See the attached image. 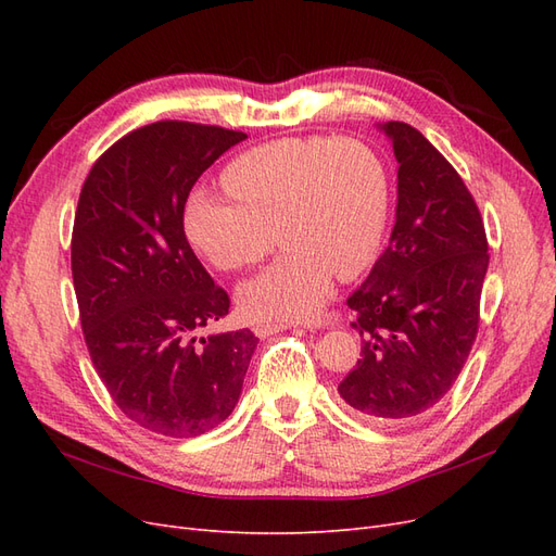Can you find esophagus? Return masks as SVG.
Segmentation results:
<instances>
[{
	"mask_svg": "<svg viewBox=\"0 0 556 556\" xmlns=\"http://www.w3.org/2000/svg\"><path fill=\"white\" fill-rule=\"evenodd\" d=\"M282 329H288V325H278V323H257V325H252V331H255L260 339H266V336H274V333H278Z\"/></svg>",
	"mask_w": 556,
	"mask_h": 556,
	"instance_id": "esophagus-1",
	"label": "esophagus"
}]
</instances>
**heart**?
Returning a JSON list of instances; mask_svg holds the SVG:
<instances>
[{
    "mask_svg": "<svg viewBox=\"0 0 556 556\" xmlns=\"http://www.w3.org/2000/svg\"><path fill=\"white\" fill-rule=\"evenodd\" d=\"M229 194L199 190L185 231L220 271H241L288 250L239 288L250 319H315L333 274L357 278L376 260L392 185L376 150L359 139H280L252 148L225 172Z\"/></svg>",
    "mask_w": 556,
    "mask_h": 556,
    "instance_id": "b5f03b06",
    "label": "heart"
}]
</instances>
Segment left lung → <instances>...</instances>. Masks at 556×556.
Here are the masks:
<instances>
[{"instance_id":"8db88e82","label":"left lung","mask_w":556,"mask_h":556,"mask_svg":"<svg viewBox=\"0 0 556 556\" xmlns=\"http://www.w3.org/2000/svg\"><path fill=\"white\" fill-rule=\"evenodd\" d=\"M399 162L390 245L348 299L362 359L339 384L348 406L378 425L427 415L462 374L480 323L490 255L462 176L406 123L378 125Z\"/></svg>"}]
</instances>
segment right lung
<instances>
[{
  "mask_svg": "<svg viewBox=\"0 0 556 556\" xmlns=\"http://www.w3.org/2000/svg\"><path fill=\"white\" fill-rule=\"evenodd\" d=\"M248 134L162 121L129 131L83 182L72 274L90 359L131 422L172 439L217 427L239 403L260 339L201 331L229 296L182 229L192 185Z\"/></svg>",
  "mask_w": 556,
  "mask_h": 556,
  "instance_id": "1",
  "label": "right lung"
}]
</instances>
